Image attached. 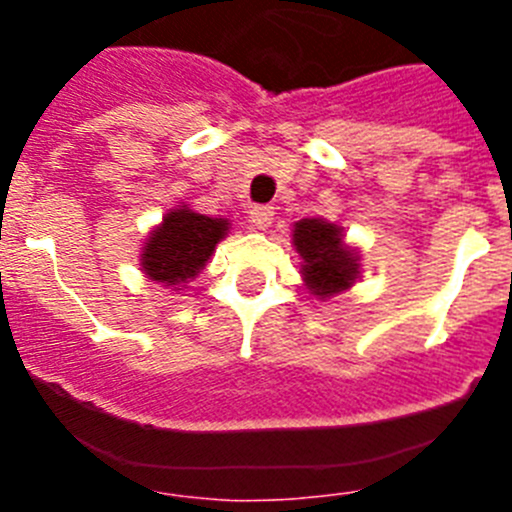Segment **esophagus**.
<instances>
[{
    "label": "esophagus",
    "mask_w": 512,
    "mask_h": 512,
    "mask_svg": "<svg viewBox=\"0 0 512 512\" xmlns=\"http://www.w3.org/2000/svg\"><path fill=\"white\" fill-rule=\"evenodd\" d=\"M274 223V207L259 205L251 210V225L256 230H269Z\"/></svg>",
    "instance_id": "esophagus-1"
}]
</instances>
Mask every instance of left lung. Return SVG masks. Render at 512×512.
<instances>
[{"instance_id":"obj_1","label":"left lung","mask_w":512,"mask_h":512,"mask_svg":"<svg viewBox=\"0 0 512 512\" xmlns=\"http://www.w3.org/2000/svg\"><path fill=\"white\" fill-rule=\"evenodd\" d=\"M292 246L300 253L302 282L312 297L330 300L359 282L361 253L346 243L341 225L325 217H302L292 228Z\"/></svg>"}]
</instances>
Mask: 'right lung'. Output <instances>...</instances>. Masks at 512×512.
Listing matches in <instances>:
<instances>
[{
    "mask_svg": "<svg viewBox=\"0 0 512 512\" xmlns=\"http://www.w3.org/2000/svg\"><path fill=\"white\" fill-rule=\"evenodd\" d=\"M228 230V217L202 215L187 202H179L148 233L140 248V271L151 282H161L174 292L187 289V284L205 269Z\"/></svg>",
    "mask_w": 512,
    "mask_h": 512,
    "instance_id": "add662e5",
    "label": "right lung"
}]
</instances>
